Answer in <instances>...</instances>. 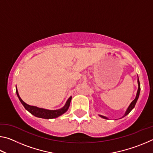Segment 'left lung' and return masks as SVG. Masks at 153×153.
I'll return each instance as SVG.
<instances>
[{"mask_svg":"<svg viewBox=\"0 0 153 153\" xmlns=\"http://www.w3.org/2000/svg\"><path fill=\"white\" fill-rule=\"evenodd\" d=\"M138 91H137V93H136V98H134V100L130 103V105H129V107H128V108H127V110L125 112V114H124L122 117H125V116H126L127 115H128V114H129V112H130V111L133 109L134 107H135L137 100H138V97H139V95H140V82H139L138 76ZM99 115L100 117H102L103 119H105V120H108V118L107 117H105V116H103V115Z\"/></svg>","mask_w":153,"mask_h":153,"instance_id":"left-lung-1","label":"left lung"}]
</instances>
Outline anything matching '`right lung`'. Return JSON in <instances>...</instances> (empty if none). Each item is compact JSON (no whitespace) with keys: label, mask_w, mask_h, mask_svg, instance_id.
<instances>
[{"label":"right lung","mask_w":153,"mask_h":153,"mask_svg":"<svg viewBox=\"0 0 153 153\" xmlns=\"http://www.w3.org/2000/svg\"><path fill=\"white\" fill-rule=\"evenodd\" d=\"M16 93H17V97L19 98V99L20 100V102H22V104L23 105V106H24L25 109H26L27 111H29V112L31 114H32L33 115H34L35 117L42 118V119H46V120L56 118L59 117V116H61V115H63V113H65L66 111L68 110L69 105H70L71 98H72V97H69L63 107L61 108H59V109L49 110V109H46V108H39L38 107H35V106H31L26 104L24 101H23V100L19 97L17 86H16Z\"/></svg>","instance_id":"obj_1"}]
</instances>
